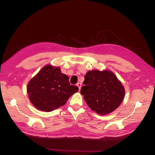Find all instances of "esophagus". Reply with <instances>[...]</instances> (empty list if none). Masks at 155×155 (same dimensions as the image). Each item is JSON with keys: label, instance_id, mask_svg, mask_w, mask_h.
<instances>
[{"label": "esophagus", "instance_id": "1", "mask_svg": "<svg viewBox=\"0 0 155 155\" xmlns=\"http://www.w3.org/2000/svg\"><path fill=\"white\" fill-rule=\"evenodd\" d=\"M77 86H78V88H79V90L80 91L81 87V83H77Z\"/></svg>", "mask_w": 155, "mask_h": 155}]
</instances>
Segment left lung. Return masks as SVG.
<instances>
[{
    "label": "left lung",
    "instance_id": "left-lung-1",
    "mask_svg": "<svg viewBox=\"0 0 155 155\" xmlns=\"http://www.w3.org/2000/svg\"><path fill=\"white\" fill-rule=\"evenodd\" d=\"M81 94L91 109L97 114L110 113L122 102L125 89L109 70H92L85 76Z\"/></svg>",
    "mask_w": 155,
    "mask_h": 155
}]
</instances>
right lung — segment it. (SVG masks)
<instances>
[{"instance_id": "add662e5", "label": "right lung", "mask_w": 155, "mask_h": 155, "mask_svg": "<svg viewBox=\"0 0 155 155\" xmlns=\"http://www.w3.org/2000/svg\"><path fill=\"white\" fill-rule=\"evenodd\" d=\"M79 88L70 84L68 77L59 67L46 65L28 83V97L37 109L51 112L64 105Z\"/></svg>"}]
</instances>
